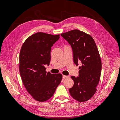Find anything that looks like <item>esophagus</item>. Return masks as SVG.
<instances>
[{
  "label": "esophagus",
  "instance_id": "esophagus-1",
  "mask_svg": "<svg viewBox=\"0 0 120 120\" xmlns=\"http://www.w3.org/2000/svg\"><path fill=\"white\" fill-rule=\"evenodd\" d=\"M68 78H69L68 75H63V78L64 79H68Z\"/></svg>",
  "mask_w": 120,
  "mask_h": 120
}]
</instances>
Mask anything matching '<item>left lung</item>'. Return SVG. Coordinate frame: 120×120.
I'll return each mask as SVG.
<instances>
[{
  "instance_id": "left-lung-1",
  "label": "left lung",
  "mask_w": 120,
  "mask_h": 120,
  "mask_svg": "<svg viewBox=\"0 0 120 120\" xmlns=\"http://www.w3.org/2000/svg\"><path fill=\"white\" fill-rule=\"evenodd\" d=\"M71 47L74 63L79 67L78 77L71 76L74 85L69 89L71 97L79 102L90 99L99 82L101 62L96 43L91 36L78 30L61 34Z\"/></svg>"
}]
</instances>
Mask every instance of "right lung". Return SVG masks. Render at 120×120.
<instances>
[{
	"label": "right lung",
	"mask_w": 120,
	"mask_h": 120,
	"mask_svg": "<svg viewBox=\"0 0 120 120\" xmlns=\"http://www.w3.org/2000/svg\"><path fill=\"white\" fill-rule=\"evenodd\" d=\"M59 38V34L38 32L27 38L21 48V78L28 93L38 101L49 99L62 79L61 74L46 73L45 67L49 65L51 48Z\"/></svg>",
	"instance_id": "obj_1"
}]
</instances>
